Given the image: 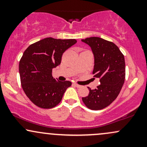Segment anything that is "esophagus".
I'll return each mask as SVG.
<instances>
[{
  "label": "esophagus",
  "mask_w": 147,
  "mask_h": 147,
  "mask_svg": "<svg viewBox=\"0 0 147 147\" xmlns=\"http://www.w3.org/2000/svg\"><path fill=\"white\" fill-rule=\"evenodd\" d=\"M73 85L74 86H75V87H77V88H81V87H82V86H81V85H79V84H73Z\"/></svg>",
  "instance_id": "34e87169"
}]
</instances>
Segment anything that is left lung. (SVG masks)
<instances>
[{
  "label": "left lung",
  "mask_w": 147,
  "mask_h": 147,
  "mask_svg": "<svg viewBox=\"0 0 147 147\" xmlns=\"http://www.w3.org/2000/svg\"><path fill=\"white\" fill-rule=\"evenodd\" d=\"M82 41L92 49L95 56L92 75L100 82L96 89L88 88V95L82 97V101L89 109L102 110L117 98L124 83V55L115 43L99 37H90Z\"/></svg>",
  "instance_id": "obj_1"
}]
</instances>
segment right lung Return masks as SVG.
Masks as SVG:
<instances>
[{
	"instance_id": "1",
	"label": "right lung",
	"mask_w": 147,
	"mask_h": 147,
	"mask_svg": "<svg viewBox=\"0 0 147 147\" xmlns=\"http://www.w3.org/2000/svg\"><path fill=\"white\" fill-rule=\"evenodd\" d=\"M77 43L75 39L50 37L28 47L19 61V73L23 91L34 104L52 109L61 101L64 92L72 85L59 82L52 75V68L60 65L63 53Z\"/></svg>"
}]
</instances>
